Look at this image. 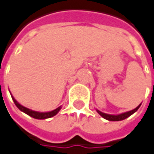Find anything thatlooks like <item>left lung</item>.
I'll use <instances>...</instances> for the list:
<instances>
[{
	"label": "left lung",
	"instance_id": "1",
	"mask_svg": "<svg viewBox=\"0 0 154 154\" xmlns=\"http://www.w3.org/2000/svg\"><path fill=\"white\" fill-rule=\"evenodd\" d=\"M140 106V104H139L135 109H132L130 111H127V112L122 113V114H119V115H109V114H106V113L101 112L98 109H97V111H98V113L99 115L101 116L102 117H103L104 119H106V120H109V121H122V120H124V119L128 118V116H130L135 111H137V109H139Z\"/></svg>",
	"mask_w": 154,
	"mask_h": 154
}]
</instances>
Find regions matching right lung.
Wrapping results in <instances>:
<instances>
[{
	"instance_id": "add662e5",
	"label": "right lung",
	"mask_w": 154,
	"mask_h": 154,
	"mask_svg": "<svg viewBox=\"0 0 154 154\" xmlns=\"http://www.w3.org/2000/svg\"><path fill=\"white\" fill-rule=\"evenodd\" d=\"M12 98H13V100H14V102L15 105H16L19 109H20L21 111H23L24 113H26V114H27L28 116H32L33 118H36V119H46V118H51L52 116H56V114L59 112V110L61 109V106H60V107L56 108V109H54V110H52V111H49V112H38V111L32 110V109H28L26 107L21 105L20 103H19L16 100H15V98H14L13 96H12Z\"/></svg>"
}]
</instances>
